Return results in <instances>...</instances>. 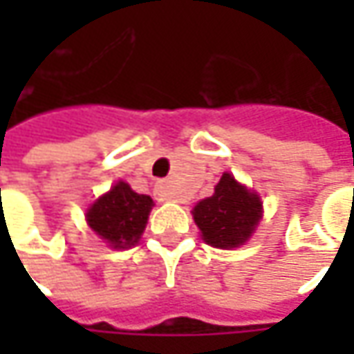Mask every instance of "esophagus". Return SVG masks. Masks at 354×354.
Listing matches in <instances>:
<instances>
[{"mask_svg": "<svg viewBox=\"0 0 354 354\" xmlns=\"http://www.w3.org/2000/svg\"><path fill=\"white\" fill-rule=\"evenodd\" d=\"M156 197L157 201H173L175 198V193H173V189H171V185L169 183H157L156 185Z\"/></svg>", "mask_w": 354, "mask_h": 354, "instance_id": "obj_1", "label": "esophagus"}]
</instances>
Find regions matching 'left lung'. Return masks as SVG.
Returning <instances> with one entry per match:
<instances>
[{
  "instance_id": "obj_1",
  "label": "left lung",
  "mask_w": 354,
  "mask_h": 354,
  "mask_svg": "<svg viewBox=\"0 0 354 354\" xmlns=\"http://www.w3.org/2000/svg\"><path fill=\"white\" fill-rule=\"evenodd\" d=\"M262 216L260 197L225 173L214 187L212 197L197 203L193 218L203 240L214 248H236L250 238Z\"/></svg>"
}]
</instances>
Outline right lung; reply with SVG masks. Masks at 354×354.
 <instances>
[{"label":"right lung","instance_id":"right-lung-1","mask_svg":"<svg viewBox=\"0 0 354 354\" xmlns=\"http://www.w3.org/2000/svg\"><path fill=\"white\" fill-rule=\"evenodd\" d=\"M153 201L120 181L86 212L90 228L112 248H129L142 236Z\"/></svg>","mask_w":354,"mask_h":354}]
</instances>
